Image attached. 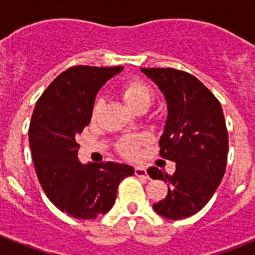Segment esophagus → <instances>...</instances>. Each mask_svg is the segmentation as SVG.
Listing matches in <instances>:
<instances>
[{
	"instance_id": "obj_1",
	"label": "esophagus",
	"mask_w": 255,
	"mask_h": 255,
	"mask_svg": "<svg viewBox=\"0 0 255 255\" xmlns=\"http://www.w3.org/2000/svg\"><path fill=\"white\" fill-rule=\"evenodd\" d=\"M135 175L138 177H145V179H148L147 168L143 167V166H135Z\"/></svg>"
}]
</instances>
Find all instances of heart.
I'll list each match as a JSON object with an SVG mask.
<instances>
[{"label":"heart","instance_id":"heart-1","mask_svg":"<svg viewBox=\"0 0 255 255\" xmlns=\"http://www.w3.org/2000/svg\"><path fill=\"white\" fill-rule=\"evenodd\" d=\"M120 94L123 97L124 102L132 108L134 111L139 110H147L152 105L154 100V91L148 83L138 79H132L129 82H125L120 87ZM103 106L102 100H97L93 107V116L100 114L101 108ZM140 138H125L120 143L119 148L126 157H134L138 153V147L140 144Z\"/></svg>","mask_w":255,"mask_h":255}]
</instances>
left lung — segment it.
<instances>
[{
    "label": "left lung",
    "mask_w": 255,
    "mask_h": 255,
    "mask_svg": "<svg viewBox=\"0 0 255 255\" xmlns=\"http://www.w3.org/2000/svg\"><path fill=\"white\" fill-rule=\"evenodd\" d=\"M163 93L167 119L159 139L161 155L176 163L173 175L148 168L168 184L167 197L153 204L167 220L190 217L215 194L225 175L229 135L220 102L195 76L175 69H140Z\"/></svg>",
    "instance_id": "1"
}]
</instances>
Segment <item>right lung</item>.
<instances>
[{"mask_svg": "<svg viewBox=\"0 0 255 255\" xmlns=\"http://www.w3.org/2000/svg\"><path fill=\"white\" fill-rule=\"evenodd\" d=\"M123 66H74L49 84L35 105L29 144L38 180L58 209L79 220L105 215L119 184L134 175L129 164L82 163L76 135L91 123L96 96Z\"/></svg>", "mask_w": 255, "mask_h": 255, "instance_id": "obj_1", "label": "right lung"}]
</instances>
